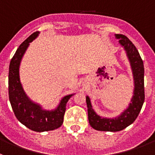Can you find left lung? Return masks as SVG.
<instances>
[{"mask_svg":"<svg viewBox=\"0 0 155 155\" xmlns=\"http://www.w3.org/2000/svg\"><path fill=\"white\" fill-rule=\"evenodd\" d=\"M119 43L124 48L129 60L134 78V94L128 107L120 116L114 118L101 117L92 109L91 100L86 97L87 106L88 120L94 129L105 132H119L132 124L142 109L145 99L144 94V67L143 62L136 47L128 38L123 35H115Z\"/></svg>","mask_w":155,"mask_h":155,"instance_id":"8db88e82","label":"left lung"}]
</instances>
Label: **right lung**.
<instances>
[{"instance_id":"obj_1","label":"right lung","mask_w":155,"mask_h":155,"mask_svg":"<svg viewBox=\"0 0 155 155\" xmlns=\"http://www.w3.org/2000/svg\"><path fill=\"white\" fill-rule=\"evenodd\" d=\"M38 34L39 32L36 31L27 38L12 58L9 64L8 94L12 108L18 120L29 129L41 132L57 129L62 125L66 104L74 94L64 96L55 110L48 111L30 100L23 91L19 80V64L29 43Z\"/></svg>"}]
</instances>
